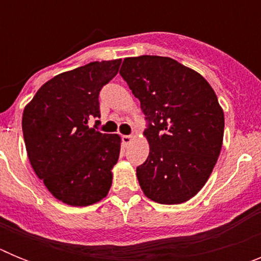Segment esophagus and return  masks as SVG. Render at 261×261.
I'll list each match as a JSON object with an SVG mask.
<instances>
[{
	"label": "esophagus",
	"mask_w": 261,
	"mask_h": 261,
	"mask_svg": "<svg viewBox=\"0 0 261 261\" xmlns=\"http://www.w3.org/2000/svg\"><path fill=\"white\" fill-rule=\"evenodd\" d=\"M130 141H132V136H129V135L121 136V142L124 144V146H126L128 144H130Z\"/></svg>",
	"instance_id": "esophagus-1"
}]
</instances>
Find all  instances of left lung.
I'll list each match as a JSON object with an SVG mask.
<instances>
[{
  "label": "left lung",
  "mask_w": 261,
  "mask_h": 261,
  "mask_svg": "<svg viewBox=\"0 0 261 261\" xmlns=\"http://www.w3.org/2000/svg\"><path fill=\"white\" fill-rule=\"evenodd\" d=\"M120 75L141 103L150 153L137 167L145 195L180 204L202 188L220 155L225 117L202 75L170 57L124 59Z\"/></svg>",
  "instance_id": "1"
}]
</instances>
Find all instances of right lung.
Masks as SVG:
<instances>
[{
  "mask_svg": "<svg viewBox=\"0 0 261 261\" xmlns=\"http://www.w3.org/2000/svg\"><path fill=\"white\" fill-rule=\"evenodd\" d=\"M121 60L94 61L45 82L23 111L22 130L32 168L56 199L87 206L106 197L120 137L100 133L99 93Z\"/></svg>",
  "mask_w": 261,
  "mask_h": 261,
  "instance_id": "obj_1",
  "label": "right lung"
}]
</instances>
